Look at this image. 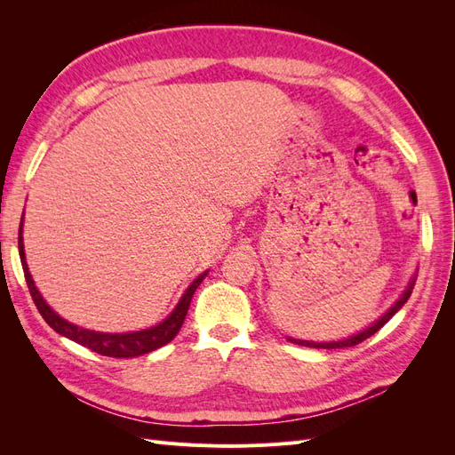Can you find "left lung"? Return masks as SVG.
Returning a JSON list of instances; mask_svg holds the SVG:
<instances>
[{"mask_svg":"<svg viewBox=\"0 0 455 455\" xmlns=\"http://www.w3.org/2000/svg\"><path fill=\"white\" fill-rule=\"evenodd\" d=\"M416 277H418V275H414V277H411V281L408 283V286H406V291L403 292V296L398 298V299L395 301V304H393L387 311H385L374 324L368 326V328H364L363 332L355 334V336H349V338H343V339H339V341H309V339H296V338H288V341L298 343V346H306V347H316V349H341V347H353V346H356V343L364 341L366 338L374 336V334L378 332V330H379L385 323H389L391 316H393L398 309H401V307L406 304L408 298H410V294H411V291H414Z\"/></svg>","mask_w":455,"mask_h":455,"instance_id":"8db88e82","label":"left lung"}]
</instances>
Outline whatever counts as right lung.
I'll list each match as a JSON object with an SVG mask.
<instances>
[{
	"label": "right lung",
	"instance_id": "right-lung-1",
	"mask_svg": "<svg viewBox=\"0 0 455 455\" xmlns=\"http://www.w3.org/2000/svg\"><path fill=\"white\" fill-rule=\"evenodd\" d=\"M22 224H24V212H22V220H20V229H19V254H20V261H22L26 284H28V288H30L32 299H34L37 311L41 313V316H44L45 323L54 330V332H59L60 336L79 343V346L89 347L94 353L104 355V356H114V359H132V356H140V355H146V353L156 351L163 346H167V343L178 334V330L182 328L188 309H189V301H191V298H194L197 286L203 283L206 275H209V271L201 273L199 277L186 288V292L182 294L180 299H178V304L172 309V313L159 324L146 328V330H136V332H125V334L94 332V330L81 328L77 324H72L66 319H62L59 313H54L49 307L44 296L39 294L37 286L30 275L28 264H26L24 243H22Z\"/></svg>",
	"mask_w": 455,
	"mask_h": 455
}]
</instances>
